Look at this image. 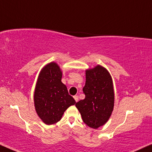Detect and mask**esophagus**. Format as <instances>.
I'll return each instance as SVG.
<instances>
[{
	"mask_svg": "<svg viewBox=\"0 0 152 152\" xmlns=\"http://www.w3.org/2000/svg\"><path fill=\"white\" fill-rule=\"evenodd\" d=\"M73 97H74L75 100V102H77V101H78V99H79V98H78V96H77V95H75V96H73Z\"/></svg>",
	"mask_w": 152,
	"mask_h": 152,
	"instance_id": "obj_1",
	"label": "esophagus"
}]
</instances>
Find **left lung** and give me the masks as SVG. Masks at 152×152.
<instances>
[{"label":"left lung","instance_id":"left-lung-1","mask_svg":"<svg viewBox=\"0 0 152 152\" xmlns=\"http://www.w3.org/2000/svg\"><path fill=\"white\" fill-rule=\"evenodd\" d=\"M85 98L76 103L83 121L97 129L109 120L114 107L113 80L109 71L100 65L86 70Z\"/></svg>","mask_w":152,"mask_h":152}]
</instances>
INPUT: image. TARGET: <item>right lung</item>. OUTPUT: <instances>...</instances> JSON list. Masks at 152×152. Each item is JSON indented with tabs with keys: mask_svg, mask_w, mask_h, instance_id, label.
<instances>
[{
	"mask_svg": "<svg viewBox=\"0 0 152 152\" xmlns=\"http://www.w3.org/2000/svg\"><path fill=\"white\" fill-rule=\"evenodd\" d=\"M61 77L59 66L51 62L41 69L35 87V110L41 120L48 125L59 122L64 111L76 103L61 82Z\"/></svg>",
	"mask_w": 152,
	"mask_h": 152,
	"instance_id": "right-lung-1",
	"label": "right lung"
}]
</instances>
